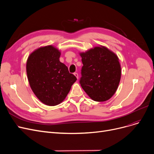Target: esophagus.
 Here are the masks:
<instances>
[{
    "label": "esophagus",
    "instance_id": "1",
    "mask_svg": "<svg viewBox=\"0 0 154 154\" xmlns=\"http://www.w3.org/2000/svg\"><path fill=\"white\" fill-rule=\"evenodd\" d=\"M74 75H75V76L77 77V79H78V78H79V75H78V73H77V72H75V73H74Z\"/></svg>",
    "mask_w": 154,
    "mask_h": 154
}]
</instances>
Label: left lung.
<instances>
[{
	"label": "left lung",
	"instance_id": "left-lung-1",
	"mask_svg": "<svg viewBox=\"0 0 154 154\" xmlns=\"http://www.w3.org/2000/svg\"><path fill=\"white\" fill-rule=\"evenodd\" d=\"M83 66L80 84L92 100L103 102L116 92L121 79V66L117 55L104 46L81 53Z\"/></svg>",
	"mask_w": 154,
	"mask_h": 154
}]
</instances>
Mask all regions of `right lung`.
Masks as SVG:
<instances>
[{
  "label": "right lung",
  "instance_id": "add662e5",
  "mask_svg": "<svg viewBox=\"0 0 154 154\" xmlns=\"http://www.w3.org/2000/svg\"><path fill=\"white\" fill-rule=\"evenodd\" d=\"M60 51L51 45L35 50L26 62L31 88L40 101L48 106L62 103L77 81L67 66L60 62Z\"/></svg>",
  "mask_w": 154,
  "mask_h": 154
}]
</instances>
